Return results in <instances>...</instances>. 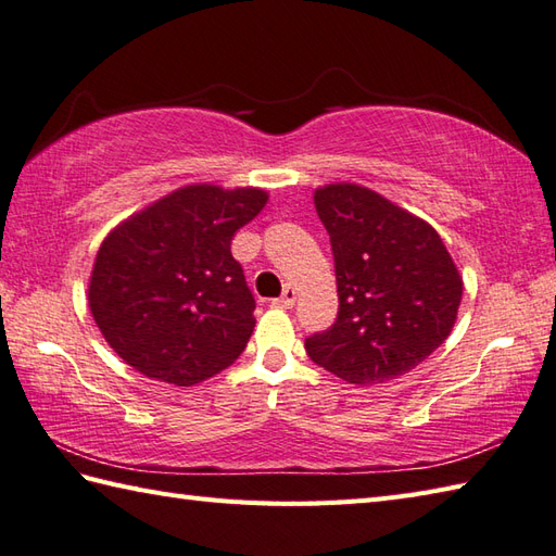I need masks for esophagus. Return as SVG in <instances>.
I'll return each instance as SVG.
<instances>
[{
	"label": "esophagus",
	"instance_id": "obj_1",
	"mask_svg": "<svg viewBox=\"0 0 556 556\" xmlns=\"http://www.w3.org/2000/svg\"><path fill=\"white\" fill-rule=\"evenodd\" d=\"M271 303H275L277 308H291V305L296 303V289H293V287H287V289H285V293H281V296H279V299H275Z\"/></svg>",
	"mask_w": 556,
	"mask_h": 556
}]
</instances>
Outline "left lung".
<instances>
[{"label":"left lung","mask_w":556,"mask_h":556,"mask_svg":"<svg viewBox=\"0 0 556 556\" xmlns=\"http://www.w3.org/2000/svg\"><path fill=\"white\" fill-rule=\"evenodd\" d=\"M315 210L332 241L339 315L305 351L351 384L396 380L444 344L464 279L432 224L370 188L320 186Z\"/></svg>","instance_id":"8db88e82"}]
</instances>
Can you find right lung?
<instances>
[{
    "instance_id": "add662e5",
    "label": "right lung",
    "mask_w": 556,
    "mask_h": 556,
    "mask_svg": "<svg viewBox=\"0 0 556 556\" xmlns=\"http://www.w3.org/2000/svg\"><path fill=\"white\" fill-rule=\"evenodd\" d=\"M263 188H176L104 236L88 281L102 337L150 380L193 387L241 356L255 299L233 233L267 203Z\"/></svg>"
}]
</instances>
